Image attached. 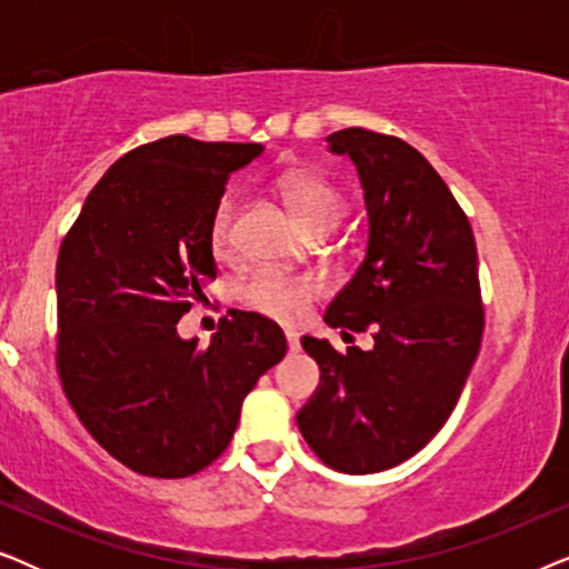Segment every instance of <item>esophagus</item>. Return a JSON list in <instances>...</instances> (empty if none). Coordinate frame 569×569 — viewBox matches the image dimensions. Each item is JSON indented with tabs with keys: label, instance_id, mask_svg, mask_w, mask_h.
I'll use <instances>...</instances> for the list:
<instances>
[{
	"label": "esophagus",
	"instance_id": "1",
	"mask_svg": "<svg viewBox=\"0 0 569 569\" xmlns=\"http://www.w3.org/2000/svg\"><path fill=\"white\" fill-rule=\"evenodd\" d=\"M284 339H287V347H290V352H298V349H300V333L292 331V329H287L284 331Z\"/></svg>",
	"mask_w": 569,
	"mask_h": 569
}]
</instances>
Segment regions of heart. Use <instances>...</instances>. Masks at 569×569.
I'll use <instances>...</instances> for the list:
<instances>
[{
  "instance_id": "obj_1",
  "label": "heart",
  "mask_w": 569,
  "mask_h": 569,
  "mask_svg": "<svg viewBox=\"0 0 569 569\" xmlns=\"http://www.w3.org/2000/svg\"><path fill=\"white\" fill-rule=\"evenodd\" d=\"M279 193L284 204L290 207L295 222L302 230L326 228L333 230L347 212L345 197L337 186H331L323 176L308 173V170H295L279 181ZM232 214H236V199L224 197L217 204L209 228V243L214 256H228L232 248ZM243 300L259 313L277 318V321H298L306 313L308 302L318 295V284L308 277H287L279 271H259L243 284Z\"/></svg>"
}]
</instances>
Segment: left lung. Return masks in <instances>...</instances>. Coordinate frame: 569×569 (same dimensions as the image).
I'll return each instance as SVG.
<instances>
[{"label": "left lung", "mask_w": 569, "mask_h": 569, "mask_svg": "<svg viewBox=\"0 0 569 569\" xmlns=\"http://www.w3.org/2000/svg\"><path fill=\"white\" fill-rule=\"evenodd\" d=\"M360 176L368 248L323 321L376 347L339 355L302 337L321 383L298 411L313 453L345 473H376L419 453L448 422L485 331L477 243L463 209L425 154L399 137L341 129L326 137Z\"/></svg>", "instance_id": "8db88e82"}]
</instances>
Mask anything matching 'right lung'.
I'll return each mask as SVG.
<instances>
[{
    "instance_id": "1",
    "label": "right lung",
    "mask_w": 569,
    "mask_h": 569,
    "mask_svg": "<svg viewBox=\"0 0 569 569\" xmlns=\"http://www.w3.org/2000/svg\"><path fill=\"white\" fill-rule=\"evenodd\" d=\"M263 144L176 134L100 178L59 248V378L92 438L131 471L191 477L222 456L240 407L282 360V329L222 318L207 349L178 321L217 277L209 228L224 181Z\"/></svg>"
}]
</instances>
